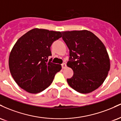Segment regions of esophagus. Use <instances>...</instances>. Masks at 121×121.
<instances>
[{
    "label": "esophagus",
    "mask_w": 121,
    "mask_h": 121,
    "mask_svg": "<svg viewBox=\"0 0 121 121\" xmlns=\"http://www.w3.org/2000/svg\"><path fill=\"white\" fill-rule=\"evenodd\" d=\"M62 68V69H65L66 68V64L65 63H63L62 64H61Z\"/></svg>",
    "instance_id": "1"
}]
</instances>
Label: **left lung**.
Instances as JSON below:
<instances>
[{"label": "left lung", "instance_id": "8db88e82", "mask_svg": "<svg viewBox=\"0 0 121 121\" xmlns=\"http://www.w3.org/2000/svg\"><path fill=\"white\" fill-rule=\"evenodd\" d=\"M61 32L70 53L67 66L74 72L73 77L67 79L68 84L81 93L92 92L103 84L110 68L105 45L89 30Z\"/></svg>", "mask_w": 121, "mask_h": 121}]
</instances>
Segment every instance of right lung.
Returning <instances> with one entry per match:
<instances>
[{
	"mask_svg": "<svg viewBox=\"0 0 121 121\" xmlns=\"http://www.w3.org/2000/svg\"><path fill=\"white\" fill-rule=\"evenodd\" d=\"M62 37L60 31L34 28L17 40L9 56L12 77L21 88L36 94L47 88L61 65L48 60L51 45Z\"/></svg>",
	"mask_w": 121,
	"mask_h": 121,
	"instance_id": "right-lung-1",
	"label": "right lung"
}]
</instances>
